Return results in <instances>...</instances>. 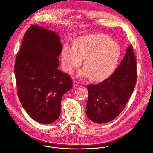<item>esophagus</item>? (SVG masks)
<instances>
[{"label":"esophagus","mask_w":153,"mask_h":153,"mask_svg":"<svg viewBox=\"0 0 153 153\" xmlns=\"http://www.w3.org/2000/svg\"><path fill=\"white\" fill-rule=\"evenodd\" d=\"M79 82H77V80H74V81L73 82V86H79Z\"/></svg>","instance_id":"esophagus-1"}]
</instances>
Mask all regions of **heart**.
Segmentation results:
<instances>
[{"label":"heart","mask_w":153,"mask_h":153,"mask_svg":"<svg viewBox=\"0 0 153 153\" xmlns=\"http://www.w3.org/2000/svg\"><path fill=\"white\" fill-rule=\"evenodd\" d=\"M122 47L109 36L98 33L82 36L76 39L70 48L65 46L61 52L63 67L72 73L82 63L85 70L93 80L110 77L116 70L122 56Z\"/></svg>","instance_id":"1"}]
</instances>
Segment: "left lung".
I'll use <instances>...</instances> for the list:
<instances>
[{
  "label": "left lung",
  "instance_id": "obj_1",
  "mask_svg": "<svg viewBox=\"0 0 153 153\" xmlns=\"http://www.w3.org/2000/svg\"><path fill=\"white\" fill-rule=\"evenodd\" d=\"M137 66L132 45H129L119 66L108 79L87 86V117L97 123L114 120L131 96L137 80Z\"/></svg>",
  "mask_w": 153,
  "mask_h": 153
}]
</instances>
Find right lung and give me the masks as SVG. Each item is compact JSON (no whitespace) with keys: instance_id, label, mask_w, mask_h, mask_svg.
<instances>
[{"instance_id":"add662e5","label":"right lung","mask_w":153,"mask_h":153,"mask_svg":"<svg viewBox=\"0 0 153 153\" xmlns=\"http://www.w3.org/2000/svg\"><path fill=\"white\" fill-rule=\"evenodd\" d=\"M62 50L57 33L31 25L16 56L19 99L28 114L40 123L50 124L59 118L62 96L73 87L70 76L58 69Z\"/></svg>"}]
</instances>
